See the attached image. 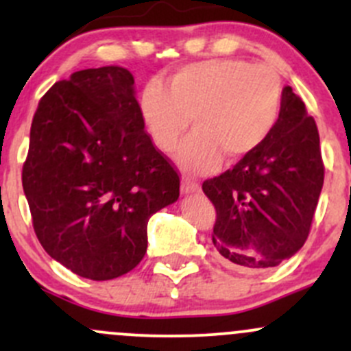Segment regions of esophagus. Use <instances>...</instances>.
Returning <instances> with one entry per match:
<instances>
[{"mask_svg": "<svg viewBox=\"0 0 351 351\" xmlns=\"http://www.w3.org/2000/svg\"><path fill=\"white\" fill-rule=\"evenodd\" d=\"M199 189H200V185H199V182H195V180H190V178L182 180V192L183 193L197 192Z\"/></svg>", "mask_w": 351, "mask_h": 351, "instance_id": "34e87169", "label": "esophagus"}]
</instances>
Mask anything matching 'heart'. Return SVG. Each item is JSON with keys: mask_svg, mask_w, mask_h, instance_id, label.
<instances>
[{"mask_svg": "<svg viewBox=\"0 0 351 351\" xmlns=\"http://www.w3.org/2000/svg\"><path fill=\"white\" fill-rule=\"evenodd\" d=\"M285 87L267 64L216 58L185 64L152 82L141 97V114L156 147L173 152L189 130L195 132L176 152L180 168L202 175L223 156L238 161L261 147L281 117Z\"/></svg>", "mask_w": 351, "mask_h": 351, "instance_id": "b5f03b06", "label": "heart"}]
</instances>
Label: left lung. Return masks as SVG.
Masks as SVG:
<instances>
[{"label":"left lung","mask_w":351,"mask_h":351,"mask_svg":"<svg viewBox=\"0 0 351 351\" xmlns=\"http://www.w3.org/2000/svg\"><path fill=\"white\" fill-rule=\"evenodd\" d=\"M324 183L315 120L291 87L267 141L202 190L216 207L213 243L226 267L250 273L293 257L311 233Z\"/></svg>","instance_id":"obj_1"}]
</instances>
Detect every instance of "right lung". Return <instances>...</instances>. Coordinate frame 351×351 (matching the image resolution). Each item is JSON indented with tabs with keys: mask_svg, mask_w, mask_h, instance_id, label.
<instances>
[{
	"mask_svg": "<svg viewBox=\"0 0 351 351\" xmlns=\"http://www.w3.org/2000/svg\"><path fill=\"white\" fill-rule=\"evenodd\" d=\"M22 185L44 250L94 281L134 269L149 217L180 195L178 171L145 132L134 75L121 66L75 71L40 97Z\"/></svg>",
	"mask_w": 351,
	"mask_h": 351,
	"instance_id": "obj_1",
	"label": "right lung"
}]
</instances>
